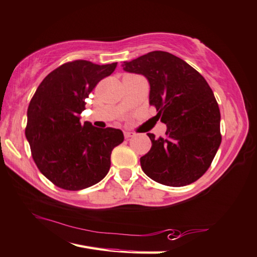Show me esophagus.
Masks as SVG:
<instances>
[{"mask_svg":"<svg viewBox=\"0 0 257 257\" xmlns=\"http://www.w3.org/2000/svg\"><path fill=\"white\" fill-rule=\"evenodd\" d=\"M123 135H124V138H132V137H135L136 136V134L135 133H132V132H124L123 133Z\"/></svg>","mask_w":257,"mask_h":257,"instance_id":"1","label":"esophagus"}]
</instances>
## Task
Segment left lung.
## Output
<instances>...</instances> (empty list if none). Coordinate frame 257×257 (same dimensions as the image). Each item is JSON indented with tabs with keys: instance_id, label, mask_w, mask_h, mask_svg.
Returning a JSON list of instances; mask_svg holds the SVG:
<instances>
[{
	"instance_id": "1",
	"label": "left lung",
	"mask_w": 257,
	"mask_h": 257,
	"mask_svg": "<svg viewBox=\"0 0 257 257\" xmlns=\"http://www.w3.org/2000/svg\"><path fill=\"white\" fill-rule=\"evenodd\" d=\"M122 67L147 78L149 104L167 127L164 138L147 134L152 148L141 157L144 173L169 186L193 183L206 173L221 143L220 111L209 84L166 51H152Z\"/></svg>"
}]
</instances>
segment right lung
I'll use <instances>...</instances> for the list:
<instances>
[{
    "label": "right lung",
    "mask_w": 257,
    "mask_h": 257,
    "mask_svg": "<svg viewBox=\"0 0 257 257\" xmlns=\"http://www.w3.org/2000/svg\"><path fill=\"white\" fill-rule=\"evenodd\" d=\"M116 63L63 64L40 83L28 106L26 137L37 167L59 188L77 191L108 174L111 152L123 142L120 129L81 123L85 99Z\"/></svg>",
    "instance_id": "right-lung-1"
}]
</instances>
